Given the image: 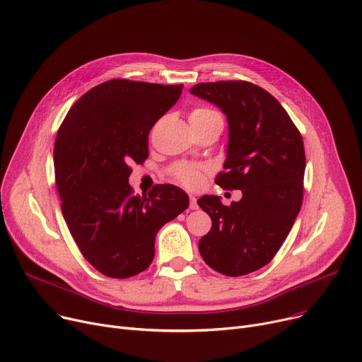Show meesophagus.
I'll list each match as a JSON object with an SVG mask.
<instances>
[{
  "label": "esophagus",
  "instance_id": "34e87169",
  "mask_svg": "<svg viewBox=\"0 0 362 362\" xmlns=\"http://www.w3.org/2000/svg\"><path fill=\"white\" fill-rule=\"evenodd\" d=\"M189 206L190 209H198V202H197V198L195 197H189Z\"/></svg>",
  "mask_w": 362,
  "mask_h": 362
}]
</instances>
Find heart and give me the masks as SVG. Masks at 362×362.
<instances>
[{
	"instance_id": "b5f03b06",
	"label": "heart",
	"mask_w": 362,
	"mask_h": 362,
	"mask_svg": "<svg viewBox=\"0 0 362 362\" xmlns=\"http://www.w3.org/2000/svg\"><path fill=\"white\" fill-rule=\"evenodd\" d=\"M211 113H216L211 109L206 107H197L194 112L190 113V116H205V115H211ZM206 167L204 165H197V164H189V163H176L175 165L170 167L168 170V175L170 177L180 183L182 186L194 189L201 183L202 175L205 173Z\"/></svg>"
}]
</instances>
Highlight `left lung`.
Listing matches in <instances>:
<instances>
[{
	"instance_id": "obj_1",
	"label": "left lung",
	"mask_w": 362,
	"mask_h": 362,
	"mask_svg": "<svg viewBox=\"0 0 362 362\" xmlns=\"http://www.w3.org/2000/svg\"><path fill=\"white\" fill-rule=\"evenodd\" d=\"M190 93L227 115L226 170L215 183L243 194L230 206L214 195L198 199L212 220L209 233L199 240V253L216 272L247 275L274 259L300 212L305 170L303 136L274 95L253 83H199Z\"/></svg>"
}]
</instances>
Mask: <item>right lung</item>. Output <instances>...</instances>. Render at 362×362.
Segmentation results:
<instances>
[{"label":"right lung","mask_w":362,"mask_h":362,"mask_svg":"<svg viewBox=\"0 0 362 362\" xmlns=\"http://www.w3.org/2000/svg\"><path fill=\"white\" fill-rule=\"evenodd\" d=\"M182 88L113 78L83 94L58 129L54 165L62 215L81 255L109 278L146 271L157 231L189 206L173 185L139 197L128 183L131 164L148 158V134Z\"/></svg>","instance_id":"1"}]
</instances>
